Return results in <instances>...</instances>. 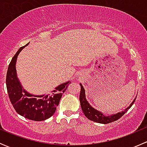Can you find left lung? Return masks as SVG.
Instances as JSON below:
<instances>
[{
  "mask_svg": "<svg viewBox=\"0 0 147 147\" xmlns=\"http://www.w3.org/2000/svg\"><path fill=\"white\" fill-rule=\"evenodd\" d=\"M80 85L81 87L80 94V102L81 108H82L83 113H84V115H85V117L87 119L94 121V122L100 123V124H109V123L113 122V121L119 119L120 117H121L128 111V109L131 108V107L132 106L133 104L135 102L136 97H135V99L130 104L129 106L127 108H126L124 111H121V112H118V113L115 114V115L106 116L100 111H98L97 109H94V107H92L90 105V103L87 102V99H86L85 90H84L82 84L80 83Z\"/></svg>",
  "mask_w": 147,
  "mask_h": 147,
  "instance_id": "1",
  "label": "left lung"
}]
</instances>
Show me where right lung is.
Listing matches in <instances>:
<instances>
[{
    "instance_id": "add662e5",
    "label": "right lung",
    "mask_w": 147,
    "mask_h": 147,
    "mask_svg": "<svg viewBox=\"0 0 147 147\" xmlns=\"http://www.w3.org/2000/svg\"><path fill=\"white\" fill-rule=\"evenodd\" d=\"M28 44L29 42L18 50L8 65L7 91L10 102L18 114L33 121H44L54 115L62 95L71 82L62 83L51 92V94L35 95L25 90L18 78L16 65L19 53Z\"/></svg>"
}]
</instances>
